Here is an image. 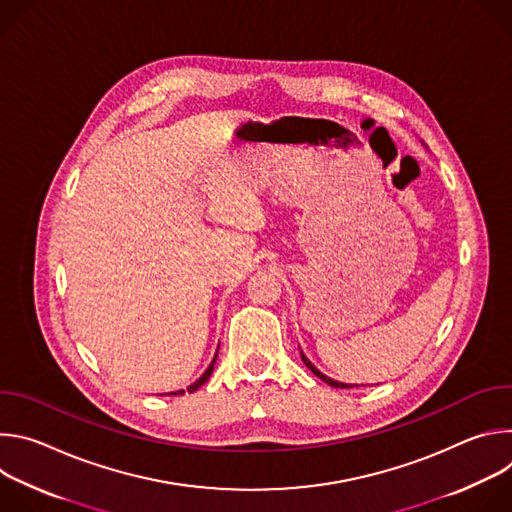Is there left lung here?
I'll list each match as a JSON object with an SVG mask.
<instances>
[{
  "label": "left lung",
  "mask_w": 512,
  "mask_h": 512,
  "mask_svg": "<svg viewBox=\"0 0 512 512\" xmlns=\"http://www.w3.org/2000/svg\"><path fill=\"white\" fill-rule=\"evenodd\" d=\"M300 354H302V360H304V364H306V367L318 377V379H322L324 383H328L330 387H336V389H352V387H358V385H348V383H340V381H334V379H330V377H326L324 373H320L316 367H314V364L310 362V358L300 350Z\"/></svg>",
  "instance_id": "8db88e82"
}]
</instances>
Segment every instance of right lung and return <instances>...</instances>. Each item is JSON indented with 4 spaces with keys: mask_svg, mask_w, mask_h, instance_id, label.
<instances>
[{
    "mask_svg": "<svg viewBox=\"0 0 512 512\" xmlns=\"http://www.w3.org/2000/svg\"><path fill=\"white\" fill-rule=\"evenodd\" d=\"M216 356H218V348H216V354H214V358H212V362L208 364V369L202 373V377L196 381V383H192L190 387H188V393H194L196 389H200L206 381H208V377L212 375V369H214V362H216ZM168 395H184V389L182 391H174V393H168Z\"/></svg>",
    "mask_w": 512,
    "mask_h": 512,
    "instance_id": "obj_1",
    "label": "right lung"
}]
</instances>
